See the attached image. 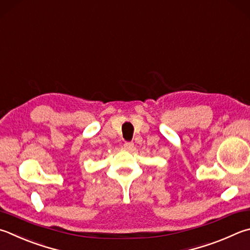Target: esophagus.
<instances>
[{
    "label": "esophagus",
    "mask_w": 250,
    "mask_h": 250,
    "mask_svg": "<svg viewBox=\"0 0 250 250\" xmlns=\"http://www.w3.org/2000/svg\"><path fill=\"white\" fill-rule=\"evenodd\" d=\"M124 147H125V149H128V151H131V149H132V148L134 147V144H133L132 142H125Z\"/></svg>",
    "instance_id": "34e87169"
}]
</instances>
